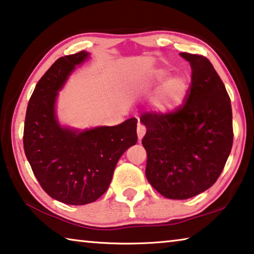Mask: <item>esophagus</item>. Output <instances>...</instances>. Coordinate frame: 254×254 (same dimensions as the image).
I'll return each instance as SVG.
<instances>
[{"instance_id":"34e87169","label":"esophagus","mask_w":254,"mask_h":254,"mask_svg":"<svg viewBox=\"0 0 254 254\" xmlns=\"http://www.w3.org/2000/svg\"><path fill=\"white\" fill-rule=\"evenodd\" d=\"M136 132H138V138L139 140H141L143 138L144 133H146V127L143 126L142 123H138V127H136Z\"/></svg>"}]
</instances>
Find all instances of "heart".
I'll return each mask as SVG.
<instances>
[{"mask_svg": "<svg viewBox=\"0 0 254 254\" xmlns=\"http://www.w3.org/2000/svg\"><path fill=\"white\" fill-rule=\"evenodd\" d=\"M149 86H162L158 94L156 95L154 103L159 111L164 112L175 110L183 102L185 94H187L185 80L180 76L172 78L170 72L165 70L154 72L150 81H149Z\"/></svg>", "mask_w": 254, "mask_h": 254, "instance_id": "heart-1", "label": "heart"}]
</instances>
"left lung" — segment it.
<instances>
[{
    "mask_svg": "<svg viewBox=\"0 0 254 254\" xmlns=\"http://www.w3.org/2000/svg\"><path fill=\"white\" fill-rule=\"evenodd\" d=\"M190 62L184 102L167 113L146 112V176L168 199L192 198L218 180L233 146L231 98L206 56L181 53Z\"/></svg>",
    "mask_w": 254,
    "mask_h": 254,
    "instance_id": "left-lung-1",
    "label": "left lung"
}]
</instances>
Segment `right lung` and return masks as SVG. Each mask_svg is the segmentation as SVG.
Wrapping results in <instances>:
<instances>
[{"instance_id":"obj_1","label":"right lung","mask_w":254,"mask_h":254,"mask_svg":"<svg viewBox=\"0 0 254 254\" xmlns=\"http://www.w3.org/2000/svg\"><path fill=\"white\" fill-rule=\"evenodd\" d=\"M88 55L81 51L56 60L36 84L23 127V149L40 187L53 199L74 206L94 202L106 192L120 157L138 140L134 118L82 132L59 126L58 90Z\"/></svg>"}]
</instances>
